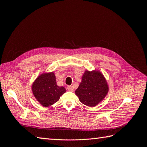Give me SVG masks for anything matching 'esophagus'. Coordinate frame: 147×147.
Listing matches in <instances>:
<instances>
[{"label": "esophagus", "instance_id": "obj_1", "mask_svg": "<svg viewBox=\"0 0 147 147\" xmlns=\"http://www.w3.org/2000/svg\"><path fill=\"white\" fill-rule=\"evenodd\" d=\"M67 90L70 91H74V88H73V86H67Z\"/></svg>", "mask_w": 147, "mask_h": 147}]
</instances>
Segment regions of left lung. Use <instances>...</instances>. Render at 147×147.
<instances>
[{"instance_id":"left-lung-1","label":"left lung","mask_w":147,"mask_h":147,"mask_svg":"<svg viewBox=\"0 0 147 147\" xmlns=\"http://www.w3.org/2000/svg\"><path fill=\"white\" fill-rule=\"evenodd\" d=\"M108 91L109 87L103 75L98 71L86 70L75 94L82 104L92 107L104 99Z\"/></svg>"}]
</instances>
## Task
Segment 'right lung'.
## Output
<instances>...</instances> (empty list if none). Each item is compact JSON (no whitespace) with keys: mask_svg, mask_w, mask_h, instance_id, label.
<instances>
[{"mask_svg":"<svg viewBox=\"0 0 147 147\" xmlns=\"http://www.w3.org/2000/svg\"><path fill=\"white\" fill-rule=\"evenodd\" d=\"M34 96L44 107L56 103L66 90L63 86H58L53 72L42 74L32 86Z\"/></svg>","mask_w":147,"mask_h":147,"instance_id":"obj_1","label":"right lung"}]
</instances>
